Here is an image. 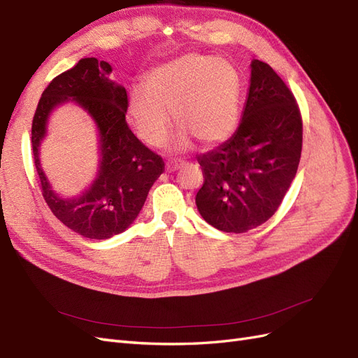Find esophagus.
Returning <instances> with one entry per match:
<instances>
[{"label": "esophagus", "mask_w": 358, "mask_h": 358, "mask_svg": "<svg viewBox=\"0 0 358 358\" xmlns=\"http://www.w3.org/2000/svg\"><path fill=\"white\" fill-rule=\"evenodd\" d=\"M182 166V162L181 160H174V162H169V164H166V171L168 172H171V171H177V169H180Z\"/></svg>", "instance_id": "34e87169"}]
</instances>
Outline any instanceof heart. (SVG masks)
Here are the masks:
<instances>
[{"label":"heart","mask_w":358,"mask_h":358,"mask_svg":"<svg viewBox=\"0 0 358 358\" xmlns=\"http://www.w3.org/2000/svg\"><path fill=\"white\" fill-rule=\"evenodd\" d=\"M242 99V78L235 65L222 57L186 53L155 66L145 77V89L131 90L129 113L141 140L160 145L171 128V116L180 132L177 148L193 140L211 147L232 135Z\"/></svg>","instance_id":"1"}]
</instances>
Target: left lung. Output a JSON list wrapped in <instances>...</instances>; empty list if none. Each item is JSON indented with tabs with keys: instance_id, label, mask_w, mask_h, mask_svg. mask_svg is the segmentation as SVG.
<instances>
[{
	"instance_id": "8db88e82",
	"label": "left lung",
	"mask_w": 358,
	"mask_h": 358,
	"mask_svg": "<svg viewBox=\"0 0 358 358\" xmlns=\"http://www.w3.org/2000/svg\"><path fill=\"white\" fill-rule=\"evenodd\" d=\"M250 87L235 134L198 156L203 184L196 206L222 232L255 229L278 210L302 153V117L293 94L272 68L250 65Z\"/></svg>"
}]
</instances>
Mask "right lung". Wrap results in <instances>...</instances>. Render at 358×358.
<instances>
[{
  "mask_svg": "<svg viewBox=\"0 0 358 358\" xmlns=\"http://www.w3.org/2000/svg\"><path fill=\"white\" fill-rule=\"evenodd\" d=\"M113 68L96 57H85L55 77L40 98L32 120V153L44 201L56 218L89 239H108L124 232L140 214L153 182L165 171L164 160L148 150L126 123L128 94L111 80ZM74 101L94 120L100 162L91 186L77 196L52 189L39 162V147L56 106Z\"/></svg>",
  "mask_w": 358,
  "mask_h": 358,
  "instance_id": "right-lung-1",
  "label": "right lung"
}]
</instances>
